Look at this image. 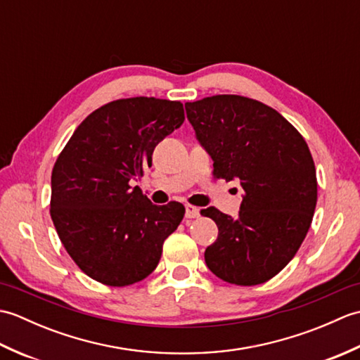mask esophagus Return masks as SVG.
Masks as SVG:
<instances>
[{
    "label": "esophagus",
    "instance_id": "esophagus-1",
    "mask_svg": "<svg viewBox=\"0 0 360 360\" xmlns=\"http://www.w3.org/2000/svg\"><path fill=\"white\" fill-rule=\"evenodd\" d=\"M200 217V209L195 207V205H186V218H198Z\"/></svg>",
    "mask_w": 360,
    "mask_h": 360
}]
</instances>
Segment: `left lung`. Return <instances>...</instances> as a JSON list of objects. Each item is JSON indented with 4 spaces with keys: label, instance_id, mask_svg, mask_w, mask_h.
<instances>
[{
    "label": "left lung",
    "instance_id": "1",
    "mask_svg": "<svg viewBox=\"0 0 360 360\" xmlns=\"http://www.w3.org/2000/svg\"><path fill=\"white\" fill-rule=\"evenodd\" d=\"M196 139L213 160V174L238 179V217L201 210L218 226L205 264L232 285L254 286L275 277L297 254L317 204V178L308 143L271 106L221 94L186 103Z\"/></svg>",
    "mask_w": 360,
    "mask_h": 360
}]
</instances>
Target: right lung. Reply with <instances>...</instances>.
<instances>
[{"mask_svg": "<svg viewBox=\"0 0 360 360\" xmlns=\"http://www.w3.org/2000/svg\"><path fill=\"white\" fill-rule=\"evenodd\" d=\"M181 102L119 98L93 111L60 153L51 176V218L88 277L128 286L156 269L162 244L184 218L181 202L151 204L131 181L184 122Z\"/></svg>", "mask_w": 360, "mask_h": 360, "instance_id": "add662e5", "label": "right lung"}]
</instances>
